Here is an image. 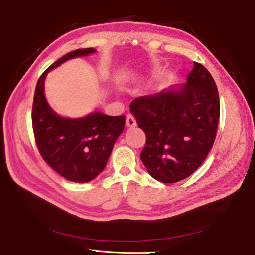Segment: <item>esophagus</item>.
<instances>
[{"label":"esophagus","mask_w":255,"mask_h":255,"mask_svg":"<svg viewBox=\"0 0 255 255\" xmlns=\"http://www.w3.org/2000/svg\"><path fill=\"white\" fill-rule=\"evenodd\" d=\"M126 125H127V127H128V128H134V127H136V119H135V117L133 115H130V114H128L127 115V120H126Z\"/></svg>","instance_id":"34e87169"}]
</instances>
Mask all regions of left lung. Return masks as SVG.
I'll use <instances>...</instances> for the list:
<instances>
[{
  "mask_svg": "<svg viewBox=\"0 0 255 255\" xmlns=\"http://www.w3.org/2000/svg\"><path fill=\"white\" fill-rule=\"evenodd\" d=\"M129 110L145 134L140 158L154 179L179 182L202 165L220 116L218 89L205 67L195 61L182 86L136 98Z\"/></svg>",
  "mask_w": 255,
  "mask_h": 255,
  "instance_id": "left-lung-1",
  "label": "left lung"
}]
</instances>
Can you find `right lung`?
Wrapping results in <instances>:
<instances>
[{"label":"right lung","mask_w":255,"mask_h":255,"mask_svg":"<svg viewBox=\"0 0 255 255\" xmlns=\"http://www.w3.org/2000/svg\"><path fill=\"white\" fill-rule=\"evenodd\" d=\"M78 49L52 64L36 85L32 122L38 151L52 169L65 179L86 183L103 171L115 141L125 129L126 116L95 112L83 118H64L54 112L44 97V79L66 60L95 53Z\"/></svg>","instance_id":"add662e5"}]
</instances>
